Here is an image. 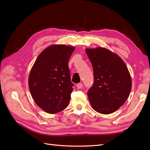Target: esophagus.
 <instances>
[{
  "label": "esophagus",
  "mask_w": 150,
  "mask_h": 150,
  "mask_svg": "<svg viewBox=\"0 0 150 150\" xmlns=\"http://www.w3.org/2000/svg\"><path fill=\"white\" fill-rule=\"evenodd\" d=\"M82 86H83V85H82V83H78V84H77V87L79 89L82 88Z\"/></svg>",
  "instance_id": "1"
}]
</instances>
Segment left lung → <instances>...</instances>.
<instances>
[{"label":"left lung","instance_id":"obj_1","mask_svg":"<svg viewBox=\"0 0 150 150\" xmlns=\"http://www.w3.org/2000/svg\"><path fill=\"white\" fill-rule=\"evenodd\" d=\"M93 70L94 82L88 96L94 110L110 114L122 106L132 90L131 76L117 54L104 47L86 49Z\"/></svg>","mask_w":150,"mask_h":150}]
</instances>
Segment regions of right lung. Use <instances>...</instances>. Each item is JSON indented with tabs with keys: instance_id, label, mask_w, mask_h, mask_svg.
<instances>
[{
	"instance_id": "right-lung-1",
	"label": "right lung",
	"mask_w": 150,
	"mask_h": 150,
	"mask_svg": "<svg viewBox=\"0 0 150 150\" xmlns=\"http://www.w3.org/2000/svg\"><path fill=\"white\" fill-rule=\"evenodd\" d=\"M75 47L52 45L38 56L30 73L29 88L34 101L48 113H57L68 106L73 84L68 61Z\"/></svg>"
}]
</instances>
